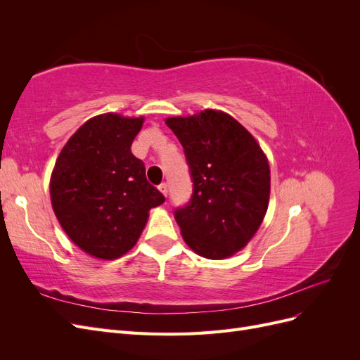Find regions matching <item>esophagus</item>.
Instances as JSON below:
<instances>
[{
	"instance_id": "34e87169",
	"label": "esophagus",
	"mask_w": 360,
	"mask_h": 360,
	"mask_svg": "<svg viewBox=\"0 0 360 360\" xmlns=\"http://www.w3.org/2000/svg\"><path fill=\"white\" fill-rule=\"evenodd\" d=\"M159 191L167 197V195H168V184H167V183H162L160 186H159Z\"/></svg>"
}]
</instances>
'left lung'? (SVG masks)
<instances>
[{"label":"left lung","mask_w":360,"mask_h":360,"mask_svg":"<svg viewBox=\"0 0 360 360\" xmlns=\"http://www.w3.org/2000/svg\"><path fill=\"white\" fill-rule=\"evenodd\" d=\"M192 172L191 202L176 210L183 240L204 258L224 259L255 236L269 207L270 167L249 130L230 114L204 110L168 117Z\"/></svg>","instance_id":"1"}]
</instances>
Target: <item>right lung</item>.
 I'll return each instance as SVG.
<instances>
[{
	"instance_id": "obj_1",
	"label": "right lung",
	"mask_w": 360,
	"mask_h": 360,
	"mask_svg": "<svg viewBox=\"0 0 360 360\" xmlns=\"http://www.w3.org/2000/svg\"><path fill=\"white\" fill-rule=\"evenodd\" d=\"M143 123V115L91 117L69 138L52 169L53 213L70 240L94 258L124 255L136 245L148 212L165 201L130 151Z\"/></svg>"
}]
</instances>
